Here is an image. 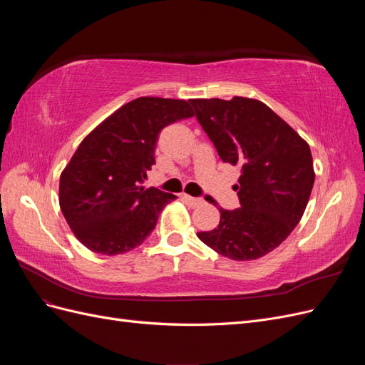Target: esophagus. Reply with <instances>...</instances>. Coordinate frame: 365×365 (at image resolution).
<instances>
[{"mask_svg": "<svg viewBox=\"0 0 365 365\" xmlns=\"http://www.w3.org/2000/svg\"><path fill=\"white\" fill-rule=\"evenodd\" d=\"M182 197L187 201V204H190L192 207H197V205H201L204 202L202 197H193V196H189V195H184Z\"/></svg>", "mask_w": 365, "mask_h": 365, "instance_id": "34e87169", "label": "esophagus"}]
</instances>
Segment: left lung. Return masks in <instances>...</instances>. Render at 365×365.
I'll return each mask as SVG.
<instances>
[{"label":"left lung","instance_id":"8db88e82","mask_svg":"<svg viewBox=\"0 0 365 365\" xmlns=\"http://www.w3.org/2000/svg\"><path fill=\"white\" fill-rule=\"evenodd\" d=\"M197 123L219 158L240 168L233 189L240 208H219L217 228L197 233L224 257H263L300 222L315 173L307 143L267 105L254 98H193Z\"/></svg>","mask_w":365,"mask_h":365}]
</instances>
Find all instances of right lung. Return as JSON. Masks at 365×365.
<instances>
[{
    "label": "right lung",
    "mask_w": 365,
    "mask_h": 365,
    "mask_svg": "<svg viewBox=\"0 0 365 365\" xmlns=\"http://www.w3.org/2000/svg\"><path fill=\"white\" fill-rule=\"evenodd\" d=\"M185 101L138 97L98 125L61 175L59 204L70 228L94 252L115 256L143 244L175 200L145 189L161 129L189 118Z\"/></svg>",
    "instance_id": "add662e5"
}]
</instances>
